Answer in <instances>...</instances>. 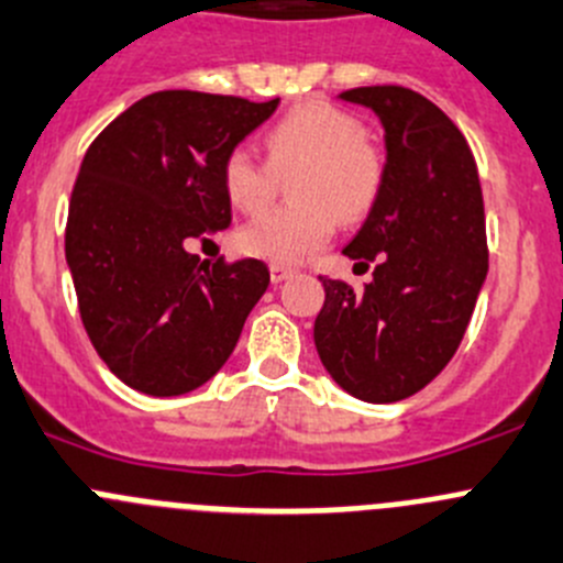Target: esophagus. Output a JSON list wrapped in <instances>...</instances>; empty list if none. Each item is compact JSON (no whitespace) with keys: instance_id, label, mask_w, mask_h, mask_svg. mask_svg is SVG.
Returning a JSON list of instances; mask_svg holds the SVG:
<instances>
[{"instance_id":"obj_1","label":"esophagus","mask_w":563,"mask_h":563,"mask_svg":"<svg viewBox=\"0 0 563 563\" xmlns=\"http://www.w3.org/2000/svg\"><path fill=\"white\" fill-rule=\"evenodd\" d=\"M291 275H294L291 266H283V264H272L269 266L272 283H283V280H288V277H291Z\"/></svg>"}]
</instances>
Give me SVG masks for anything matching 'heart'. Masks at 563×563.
Returning a JSON list of instances; mask_svg holds the SVG:
<instances>
[{"label": "heart", "instance_id": "1", "mask_svg": "<svg viewBox=\"0 0 563 563\" xmlns=\"http://www.w3.org/2000/svg\"><path fill=\"white\" fill-rule=\"evenodd\" d=\"M272 170L302 167L291 184L297 203L255 217L239 231L242 253L272 264H297L332 236L343 220L365 214L382 187V156L354 114L313 101L291 109L264 131ZM222 187L239 211H261L272 198V176L247 151H231Z\"/></svg>", "mask_w": 563, "mask_h": 563}]
</instances>
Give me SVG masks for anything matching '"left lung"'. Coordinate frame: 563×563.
Listing matches in <instances>:
<instances>
[{
    "instance_id": "left-lung-1",
    "label": "left lung",
    "mask_w": 563,
    "mask_h": 563,
    "mask_svg": "<svg viewBox=\"0 0 563 563\" xmlns=\"http://www.w3.org/2000/svg\"><path fill=\"white\" fill-rule=\"evenodd\" d=\"M338 98L374 109L385 129L382 187L343 247L371 283L319 277L324 305L316 352L332 379L371 404L427 387L465 338L487 280V228L476 159L454 120L398 85L354 87Z\"/></svg>"
}]
</instances>
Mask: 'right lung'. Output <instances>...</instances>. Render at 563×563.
<instances>
[{
    "label": "right lung",
    "instance_id": "right-lung-1",
    "mask_svg": "<svg viewBox=\"0 0 563 563\" xmlns=\"http://www.w3.org/2000/svg\"><path fill=\"white\" fill-rule=\"evenodd\" d=\"M277 103L151 92L81 159L65 258L98 357L134 390L181 396L209 382L269 286L264 261L209 264L187 242L231 225L222 165Z\"/></svg>",
    "mask_w": 563,
    "mask_h": 563
}]
</instances>
